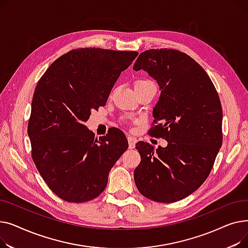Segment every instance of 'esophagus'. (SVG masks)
I'll return each mask as SVG.
<instances>
[{
  "instance_id": "34e87169",
  "label": "esophagus",
  "mask_w": 248,
  "mask_h": 248,
  "mask_svg": "<svg viewBox=\"0 0 248 248\" xmlns=\"http://www.w3.org/2000/svg\"><path fill=\"white\" fill-rule=\"evenodd\" d=\"M127 140H128V149L129 150H134L136 148V141H135V140L133 138L129 137L127 139Z\"/></svg>"
}]
</instances>
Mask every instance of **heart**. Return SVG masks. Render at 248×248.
<instances>
[{"label":"heart","mask_w":248,"mask_h":248,"mask_svg":"<svg viewBox=\"0 0 248 248\" xmlns=\"http://www.w3.org/2000/svg\"><path fill=\"white\" fill-rule=\"evenodd\" d=\"M148 83H152L150 81H147V80H139L136 82V85L135 86H139V85H144V84H148Z\"/></svg>","instance_id":"b5f03b06"}]
</instances>
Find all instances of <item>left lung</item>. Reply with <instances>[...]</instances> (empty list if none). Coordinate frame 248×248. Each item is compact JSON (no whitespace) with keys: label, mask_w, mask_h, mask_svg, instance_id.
I'll return each instance as SVG.
<instances>
[{"label":"left lung","mask_w":248,"mask_h":248,"mask_svg":"<svg viewBox=\"0 0 248 248\" xmlns=\"http://www.w3.org/2000/svg\"><path fill=\"white\" fill-rule=\"evenodd\" d=\"M133 69L147 71L160 86L150 135L168 141L157 150L145 141L136 145L140 155L136 185L153 201L177 202L196 191L212 170L222 145V107L210 77L183 52L147 50Z\"/></svg>","instance_id":"8db88e82"}]
</instances>
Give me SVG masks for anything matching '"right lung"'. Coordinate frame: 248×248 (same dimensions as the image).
I'll return each mask as SVG.
<instances>
[{
  "label": "right lung",
  "instance_id": "1",
  "mask_svg": "<svg viewBox=\"0 0 248 248\" xmlns=\"http://www.w3.org/2000/svg\"><path fill=\"white\" fill-rule=\"evenodd\" d=\"M138 54L74 49L52 63L38 81L28 123L32 159L59 198L81 203L99 196L111 168L128 148L119 129L97 140L85 122L91 110L106 106L121 72Z\"/></svg>",
  "mask_w": 248,
  "mask_h": 248
}]
</instances>
